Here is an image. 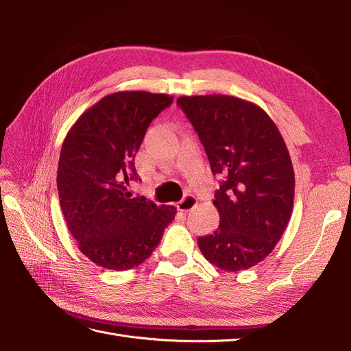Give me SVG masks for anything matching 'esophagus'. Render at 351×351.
Segmentation results:
<instances>
[{"instance_id": "esophagus-1", "label": "esophagus", "mask_w": 351, "mask_h": 351, "mask_svg": "<svg viewBox=\"0 0 351 351\" xmlns=\"http://www.w3.org/2000/svg\"><path fill=\"white\" fill-rule=\"evenodd\" d=\"M197 204V199L193 195H187L186 197H183L182 200L177 204V209L182 212H189L190 209H193Z\"/></svg>"}]
</instances>
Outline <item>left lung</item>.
Masks as SVG:
<instances>
[{
    "mask_svg": "<svg viewBox=\"0 0 351 351\" xmlns=\"http://www.w3.org/2000/svg\"><path fill=\"white\" fill-rule=\"evenodd\" d=\"M178 107L222 177L218 230L199 237L202 254L224 271L249 269L274 250L294 204L291 158L277 125L258 105L228 95L180 97Z\"/></svg>",
    "mask_w": 351,
    "mask_h": 351,
    "instance_id": "left-lung-1",
    "label": "left lung"
}]
</instances>
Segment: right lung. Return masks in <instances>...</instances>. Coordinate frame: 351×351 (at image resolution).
Here are the masks:
<instances>
[{
  "label": "right lung",
  "instance_id": "right-lung-1",
  "mask_svg": "<svg viewBox=\"0 0 351 351\" xmlns=\"http://www.w3.org/2000/svg\"><path fill=\"white\" fill-rule=\"evenodd\" d=\"M165 93L115 92L84 111L62 142L57 189L62 215L79 250L98 267L132 269L151 256L177 214L127 192L137 178L134 156Z\"/></svg>",
  "mask_w": 351,
  "mask_h": 351
}]
</instances>
